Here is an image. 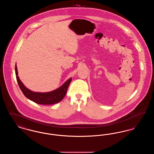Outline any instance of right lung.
I'll list each match as a JSON object with an SVG mask.
<instances>
[{"label":"right lung","instance_id":"obj_1","mask_svg":"<svg viewBox=\"0 0 154 154\" xmlns=\"http://www.w3.org/2000/svg\"><path fill=\"white\" fill-rule=\"evenodd\" d=\"M15 68L17 80L23 95L32 101L39 104H53L60 102L66 95L67 88L72 81V79H70L62 87L52 92L46 93L34 92L24 86L18 76L16 65Z\"/></svg>","mask_w":154,"mask_h":154}]
</instances>
